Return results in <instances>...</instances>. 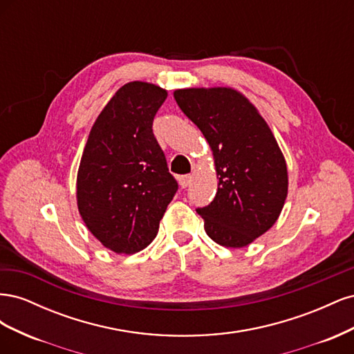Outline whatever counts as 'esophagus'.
Instances as JSON below:
<instances>
[{"instance_id": "34e87169", "label": "esophagus", "mask_w": 354, "mask_h": 354, "mask_svg": "<svg viewBox=\"0 0 354 354\" xmlns=\"http://www.w3.org/2000/svg\"><path fill=\"white\" fill-rule=\"evenodd\" d=\"M190 181H192V176L190 174H185V176H180L178 177V183H180V186L183 187V189L190 185Z\"/></svg>"}]
</instances>
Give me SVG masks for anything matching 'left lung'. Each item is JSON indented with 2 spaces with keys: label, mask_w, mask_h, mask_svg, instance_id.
<instances>
[{
  "label": "left lung",
  "mask_w": 354,
  "mask_h": 354,
  "mask_svg": "<svg viewBox=\"0 0 354 354\" xmlns=\"http://www.w3.org/2000/svg\"><path fill=\"white\" fill-rule=\"evenodd\" d=\"M180 109L211 146L218 190L196 208L208 236L242 248L276 223L288 195V171L269 125L232 88L176 90Z\"/></svg>",
  "instance_id": "obj_1"
}]
</instances>
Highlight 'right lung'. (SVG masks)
Returning a JSON list of instances; mask_svg holds the SVG:
<instances>
[{
  "label": "right lung",
  "mask_w": 354,
  "mask_h": 354,
  "mask_svg": "<svg viewBox=\"0 0 354 354\" xmlns=\"http://www.w3.org/2000/svg\"><path fill=\"white\" fill-rule=\"evenodd\" d=\"M167 91L128 82L95 120L77 178L78 209L106 248L134 254L151 243L178 185L153 136Z\"/></svg>",
  "instance_id": "right-lung-1"
}]
</instances>
